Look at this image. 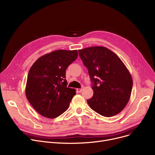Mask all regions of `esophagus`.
I'll list each match as a JSON object with an SVG mask.
<instances>
[{"instance_id":"1","label":"esophagus","mask_w":155,"mask_h":155,"mask_svg":"<svg viewBox=\"0 0 155 155\" xmlns=\"http://www.w3.org/2000/svg\"><path fill=\"white\" fill-rule=\"evenodd\" d=\"M83 89H84V87H82L81 88H77V92H78V93H80V92H82V91H83Z\"/></svg>"}]
</instances>
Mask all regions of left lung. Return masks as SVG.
I'll return each instance as SVG.
<instances>
[{
	"label": "left lung",
	"mask_w": 155,
	"mask_h": 155,
	"mask_svg": "<svg viewBox=\"0 0 155 155\" xmlns=\"http://www.w3.org/2000/svg\"><path fill=\"white\" fill-rule=\"evenodd\" d=\"M87 68L94 95L87 100L97 113L112 117L123 110L131 97L133 79L125 64L108 48L93 46L78 50Z\"/></svg>",
	"instance_id": "1"
}]
</instances>
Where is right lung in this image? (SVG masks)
Returning <instances> with one entry per match:
<instances>
[{"label": "right lung", "mask_w": 155, "mask_h": 155, "mask_svg": "<svg viewBox=\"0 0 155 155\" xmlns=\"http://www.w3.org/2000/svg\"><path fill=\"white\" fill-rule=\"evenodd\" d=\"M77 57V50H56L41 56L32 65L26 95L41 116L56 118L68 109L76 92L67 87L66 69Z\"/></svg>", "instance_id": "right-lung-1"}]
</instances>
